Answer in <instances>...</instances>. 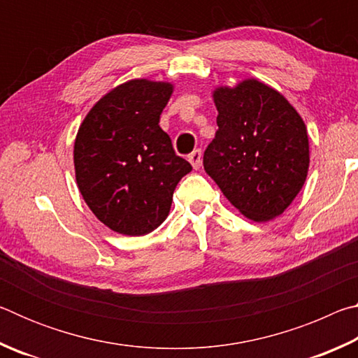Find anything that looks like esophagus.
Returning a JSON list of instances; mask_svg holds the SVG:
<instances>
[{"mask_svg":"<svg viewBox=\"0 0 358 358\" xmlns=\"http://www.w3.org/2000/svg\"><path fill=\"white\" fill-rule=\"evenodd\" d=\"M187 157H189V162L192 164V167L199 169L202 164V150H194Z\"/></svg>","mask_w":358,"mask_h":358,"instance_id":"obj_1","label":"esophagus"}]
</instances>
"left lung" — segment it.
I'll return each mask as SVG.
<instances>
[{
	"label": "left lung",
	"mask_w": 358,
	"mask_h": 358,
	"mask_svg": "<svg viewBox=\"0 0 358 358\" xmlns=\"http://www.w3.org/2000/svg\"><path fill=\"white\" fill-rule=\"evenodd\" d=\"M213 99L217 131L203 153L205 172L246 217L273 220L305 185L306 126L282 94L254 78L217 88Z\"/></svg>",
	"instance_id": "left-lung-1"
}]
</instances>
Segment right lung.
I'll return each instance as SVG.
<instances>
[{"label":"right lung","mask_w":358,"mask_h":358,"mask_svg":"<svg viewBox=\"0 0 358 358\" xmlns=\"http://www.w3.org/2000/svg\"><path fill=\"white\" fill-rule=\"evenodd\" d=\"M173 87L145 78L113 88L78 128L74 166L78 189L115 232L150 234L171 211L178 181L192 171L159 128Z\"/></svg>","instance_id":"1"}]
</instances>
